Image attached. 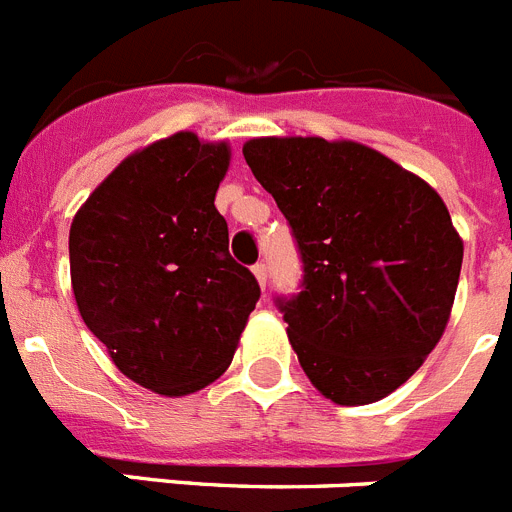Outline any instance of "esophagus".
Masks as SVG:
<instances>
[{
  "label": "esophagus",
  "instance_id": "1",
  "mask_svg": "<svg viewBox=\"0 0 512 512\" xmlns=\"http://www.w3.org/2000/svg\"><path fill=\"white\" fill-rule=\"evenodd\" d=\"M252 273H255L257 283H260L262 288L268 286V265H265V262H257V265H252Z\"/></svg>",
  "mask_w": 512,
  "mask_h": 512
}]
</instances>
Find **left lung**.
Returning a JSON list of instances; mask_svg holds the SVG:
<instances>
[{
  "mask_svg": "<svg viewBox=\"0 0 512 512\" xmlns=\"http://www.w3.org/2000/svg\"><path fill=\"white\" fill-rule=\"evenodd\" d=\"M242 151L301 257V291L275 296L301 368L332 402H379L446 330L464 260L446 203L353 141L252 139Z\"/></svg>",
  "mask_w": 512,
  "mask_h": 512,
  "instance_id": "1",
  "label": "left lung"
}]
</instances>
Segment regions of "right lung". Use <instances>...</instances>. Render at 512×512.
Masks as SVG:
<instances>
[{
    "label": "right lung",
    "instance_id": "add662e5",
    "mask_svg": "<svg viewBox=\"0 0 512 512\" xmlns=\"http://www.w3.org/2000/svg\"><path fill=\"white\" fill-rule=\"evenodd\" d=\"M226 170L229 146L175 133L123 159L69 231L84 324L121 373L164 397L219 379L260 299L213 206Z\"/></svg>",
    "mask_w": 512,
    "mask_h": 512
}]
</instances>
